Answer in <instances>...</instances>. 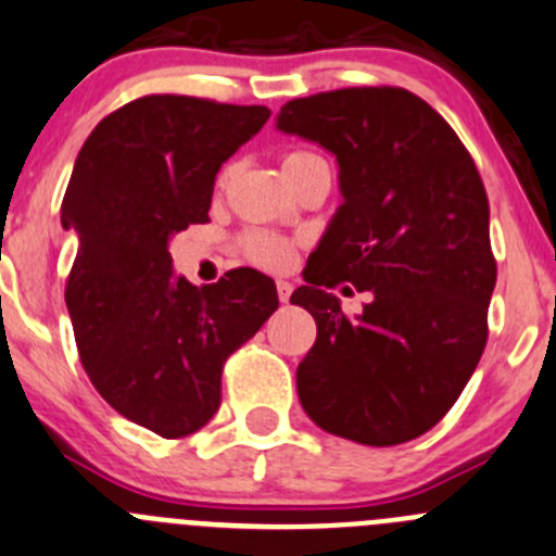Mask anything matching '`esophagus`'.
I'll use <instances>...</instances> for the list:
<instances>
[{
  "instance_id": "34e87169",
  "label": "esophagus",
  "mask_w": 556,
  "mask_h": 556,
  "mask_svg": "<svg viewBox=\"0 0 556 556\" xmlns=\"http://www.w3.org/2000/svg\"><path fill=\"white\" fill-rule=\"evenodd\" d=\"M275 287H278V300H281V303H289V298H292V283L278 281Z\"/></svg>"
}]
</instances>
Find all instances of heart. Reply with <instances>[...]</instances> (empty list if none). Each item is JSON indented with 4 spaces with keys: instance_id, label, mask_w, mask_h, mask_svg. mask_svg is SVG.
<instances>
[{
    "instance_id": "1",
    "label": "heart",
    "mask_w": 556,
    "mask_h": 556,
    "mask_svg": "<svg viewBox=\"0 0 556 556\" xmlns=\"http://www.w3.org/2000/svg\"><path fill=\"white\" fill-rule=\"evenodd\" d=\"M314 152H305V150H292L283 155V174H292L294 168H300L303 163L314 161ZM231 177V166H224L218 172V179L215 185L218 188H226ZM237 251L242 253V258L262 269H273V273H283L289 269L294 258V240L289 237L278 235V231H269V229H245L240 237H237Z\"/></svg>"
}]
</instances>
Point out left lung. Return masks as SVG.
I'll list each match as a JSON object with an SVG mask.
<instances>
[{
    "label": "left lung",
    "instance_id": "left-lung-1",
    "mask_svg": "<svg viewBox=\"0 0 556 556\" xmlns=\"http://www.w3.org/2000/svg\"><path fill=\"white\" fill-rule=\"evenodd\" d=\"M278 128L338 157L343 204L292 294L316 319L298 395L325 431L390 447L451 412L489 338V195L456 130L401 87L289 100ZM372 294L346 317L338 282Z\"/></svg>",
    "mask_w": 556,
    "mask_h": 556
}]
</instances>
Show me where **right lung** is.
I'll return each mask as SVG.
<instances>
[{"instance_id":"add662e5","label":"right lung","mask_w":556,"mask_h":556,"mask_svg":"<svg viewBox=\"0 0 556 556\" xmlns=\"http://www.w3.org/2000/svg\"><path fill=\"white\" fill-rule=\"evenodd\" d=\"M267 116L190 94L130 100L84 141L62 199V226L78 235L65 303L84 371L109 406L163 440L210 422L224 363L278 308L258 269L195 289L174 278L168 253V237L207 224L220 163Z\"/></svg>"}]
</instances>
